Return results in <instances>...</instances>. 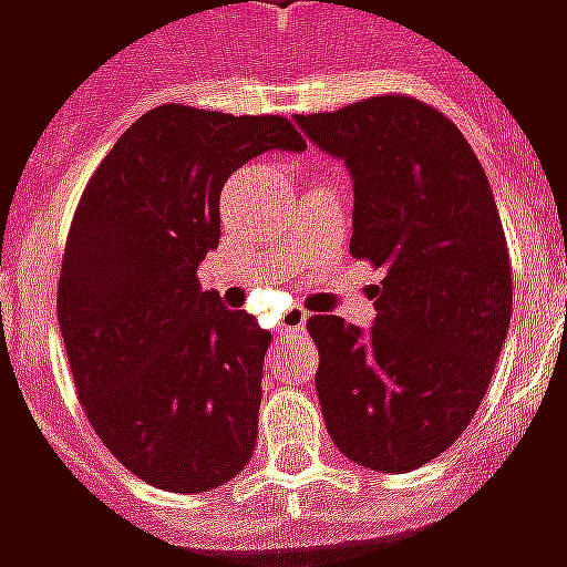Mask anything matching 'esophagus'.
<instances>
[{"label": "esophagus", "mask_w": 567, "mask_h": 567, "mask_svg": "<svg viewBox=\"0 0 567 567\" xmlns=\"http://www.w3.org/2000/svg\"><path fill=\"white\" fill-rule=\"evenodd\" d=\"M309 319V312L307 309H288L282 316V333H291V331H300L303 324H307Z\"/></svg>", "instance_id": "esophagus-1"}]
</instances>
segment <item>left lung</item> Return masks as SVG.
<instances>
[{
	"label": "left lung",
	"instance_id": "left-lung-1",
	"mask_svg": "<svg viewBox=\"0 0 567 567\" xmlns=\"http://www.w3.org/2000/svg\"><path fill=\"white\" fill-rule=\"evenodd\" d=\"M355 178L349 251L385 270L368 333L312 316L324 425L346 458L416 471L462 437L507 340L513 270L492 187L462 130L434 105L382 93L297 115Z\"/></svg>",
	"mask_w": 567,
	"mask_h": 567
}]
</instances>
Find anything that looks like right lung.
I'll list each match as a JSON object with an SVG mask.
<instances>
[{
	"instance_id": "1",
	"label": "right lung",
	"mask_w": 567,
	"mask_h": 567,
	"mask_svg": "<svg viewBox=\"0 0 567 567\" xmlns=\"http://www.w3.org/2000/svg\"><path fill=\"white\" fill-rule=\"evenodd\" d=\"M303 151L282 115L157 105L115 142L66 236L56 319L84 416L130 474L166 492L234 480L258 440L270 331L203 291L224 182L264 151Z\"/></svg>"
}]
</instances>
